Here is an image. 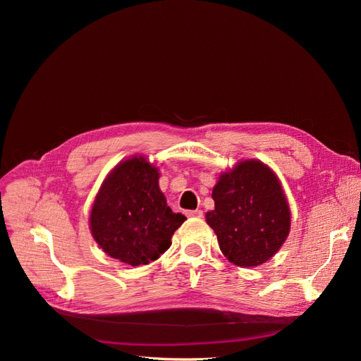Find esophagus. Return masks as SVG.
<instances>
[{
    "label": "esophagus",
    "mask_w": 361,
    "mask_h": 361,
    "mask_svg": "<svg viewBox=\"0 0 361 361\" xmlns=\"http://www.w3.org/2000/svg\"><path fill=\"white\" fill-rule=\"evenodd\" d=\"M187 215H188V216H195V218H202V216H203V212L199 211V209H195V211H187Z\"/></svg>",
    "instance_id": "obj_1"
}]
</instances>
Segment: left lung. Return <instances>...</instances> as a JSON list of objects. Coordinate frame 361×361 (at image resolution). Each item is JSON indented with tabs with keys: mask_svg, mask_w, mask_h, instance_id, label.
<instances>
[{
	"mask_svg": "<svg viewBox=\"0 0 361 361\" xmlns=\"http://www.w3.org/2000/svg\"><path fill=\"white\" fill-rule=\"evenodd\" d=\"M206 212L221 253L241 268L265 264L290 232V207L277 174L259 159H243L223 171Z\"/></svg>",
	"mask_w": 361,
	"mask_h": 361,
	"instance_id": "obj_1",
	"label": "left lung"
}]
</instances>
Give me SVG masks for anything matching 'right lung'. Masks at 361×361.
<instances>
[{
  "label": "right lung",
  "mask_w": 361,
  "mask_h": 361,
  "mask_svg": "<svg viewBox=\"0 0 361 361\" xmlns=\"http://www.w3.org/2000/svg\"><path fill=\"white\" fill-rule=\"evenodd\" d=\"M187 220L167 206L159 167L134 155L106 174L90 209V232L105 255L130 267L147 265L171 245Z\"/></svg>",
  "instance_id": "add662e5"
}]
</instances>
